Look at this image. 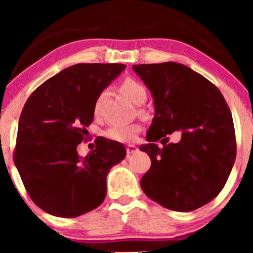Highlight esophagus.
Returning <instances> with one entry per match:
<instances>
[{
  "mask_svg": "<svg viewBox=\"0 0 253 253\" xmlns=\"http://www.w3.org/2000/svg\"><path fill=\"white\" fill-rule=\"evenodd\" d=\"M137 151H138V148L134 146V145H127V146H126V153H127V155L136 153Z\"/></svg>",
  "mask_w": 253,
  "mask_h": 253,
  "instance_id": "esophagus-1",
  "label": "esophagus"
}]
</instances>
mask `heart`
<instances>
[{
  "label": "heart",
  "mask_w": 253,
  "mask_h": 253,
  "mask_svg": "<svg viewBox=\"0 0 253 253\" xmlns=\"http://www.w3.org/2000/svg\"><path fill=\"white\" fill-rule=\"evenodd\" d=\"M121 92L124 96H126L130 101H132L136 105H141L145 102L147 98V89L145 86L138 82L137 79L133 78H126L122 82L120 86ZM103 99H105V92L100 93L98 98L95 100L94 103V112L99 113L100 108H101ZM140 131L139 124L132 123V124H115V126H109L108 129L105 131V137L108 138L110 140L120 141V143H129L132 141L138 132Z\"/></svg>",
  "instance_id": "obj_1"
}]
</instances>
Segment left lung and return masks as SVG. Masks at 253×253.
Here are the masks:
<instances>
[{
  "label": "left lung",
  "instance_id": "8db88e82",
  "mask_svg": "<svg viewBox=\"0 0 253 253\" xmlns=\"http://www.w3.org/2000/svg\"><path fill=\"white\" fill-rule=\"evenodd\" d=\"M154 100L155 115L140 146L151 168L140 179L148 198L166 209L190 212L223 189L236 158L233 116L215 85L186 65L165 62L133 65ZM182 133L167 144V134ZM163 138L159 148L155 141Z\"/></svg>",
  "mask_w": 253,
  "mask_h": 253
}]
</instances>
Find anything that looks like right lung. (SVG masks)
Segmentation results:
<instances>
[{
    "instance_id": "obj_1",
    "label": "right lung",
    "mask_w": 253,
    "mask_h": 253,
    "mask_svg": "<svg viewBox=\"0 0 253 253\" xmlns=\"http://www.w3.org/2000/svg\"><path fill=\"white\" fill-rule=\"evenodd\" d=\"M126 69L124 64L79 63L42 83L19 117L13 161L37 206L51 215L76 217L101 205L107 175L123 160L126 147L100 137L81 158L98 95Z\"/></svg>"
}]
</instances>
